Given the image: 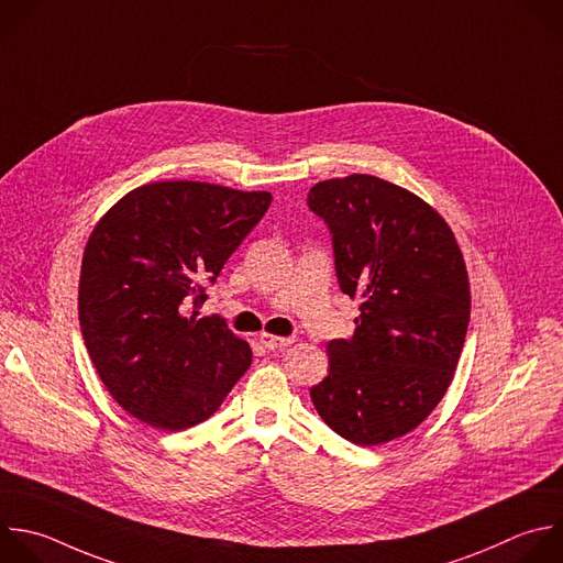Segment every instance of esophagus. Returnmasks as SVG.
<instances>
[{"label": "esophagus", "instance_id": "obj_1", "mask_svg": "<svg viewBox=\"0 0 563 563\" xmlns=\"http://www.w3.org/2000/svg\"><path fill=\"white\" fill-rule=\"evenodd\" d=\"M261 344L269 351H276V349H285L289 344H294V338H280V335H272V333H261L258 335Z\"/></svg>", "mask_w": 563, "mask_h": 563}]
</instances>
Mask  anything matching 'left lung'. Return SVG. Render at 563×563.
Returning <instances> with one entry per match:
<instances>
[{
  "instance_id": "obj_1",
  "label": "left lung",
  "mask_w": 563,
  "mask_h": 563,
  "mask_svg": "<svg viewBox=\"0 0 563 563\" xmlns=\"http://www.w3.org/2000/svg\"><path fill=\"white\" fill-rule=\"evenodd\" d=\"M307 206L331 232L342 294L360 300L353 335L327 344L329 376L311 402L357 446L391 442L453 380L471 318L464 256L429 203L378 176L320 180Z\"/></svg>"
}]
</instances>
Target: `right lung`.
Listing matches in <instances>:
<instances>
[{"mask_svg":"<svg viewBox=\"0 0 563 563\" xmlns=\"http://www.w3.org/2000/svg\"><path fill=\"white\" fill-rule=\"evenodd\" d=\"M269 203V192L161 180L128 192L92 230L79 324L101 383L132 418L190 429L250 368V344L199 307Z\"/></svg>","mask_w":563,"mask_h":563,"instance_id":"obj_1","label":"right lung"}]
</instances>
